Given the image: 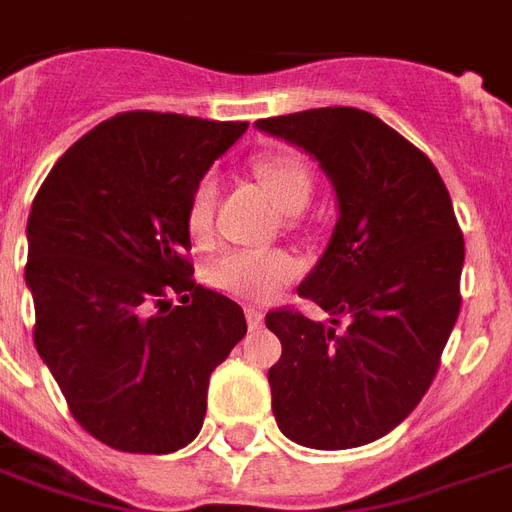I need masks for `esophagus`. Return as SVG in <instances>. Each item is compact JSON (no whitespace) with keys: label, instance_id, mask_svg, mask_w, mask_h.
Returning a JSON list of instances; mask_svg holds the SVG:
<instances>
[{"label":"esophagus","instance_id":"esophagus-1","mask_svg":"<svg viewBox=\"0 0 512 512\" xmlns=\"http://www.w3.org/2000/svg\"><path fill=\"white\" fill-rule=\"evenodd\" d=\"M265 321V313L257 311V308H247V324L249 329H260Z\"/></svg>","mask_w":512,"mask_h":512}]
</instances>
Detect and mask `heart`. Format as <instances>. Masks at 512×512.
<instances>
[{
	"mask_svg": "<svg viewBox=\"0 0 512 512\" xmlns=\"http://www.w3.org/2000/svg\"><path fill=\"white\" fill-rule=\"evenodd\" d=\"M255 175L281 212L295 215L311 201L313 177L295 156H265L255 162ZM215 209V180L201 177L188 201V228L193 236H207ZM297 260L281 249H231L215 257L207 268L209 284L239 300H271L287 281L295 279Z\"/></svg>",
	"mask_w": 512,
	"mask_h": 512,
	"instance_id": "b5f03b06",
	"label": "heart"
}]
</instances>
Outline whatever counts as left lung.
<instances>
[{"label": "left lung", "mask_w": 512, "mask_h": 512, "mask_svg": "<svg viewBox=\"0 0 512 512\" xmlns=\"http://www.w3.org/2000/svg\"><path fill=\"white\" fill-rule=\"evenodd\" d=\"M257 130L303 148L337 193L335 231L297 295L332 316H265L279 430L311 449H353L404 422L436 377L460 316L465 241L428 156L361 108H311ZM346 319V329L339 321Z\"/></svg>", "instance_id": "1"}]
</instances>
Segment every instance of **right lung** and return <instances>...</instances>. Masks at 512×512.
Wrapping results in <instances>:
<instances>
[{
	"label": "right lung",
	"mask_w": 512,
	"mask_h": 512,
	"mask_svg": "<svg viewBox=\"0 0 512 512\" xmlns=\"http://www.w3.org/2000/svg\"><path fill=\"white\" fill-rule=\"evenodd\" d=\"M247 127L116 114L60 156L31 204L36 350L74 420L111 449L191 444L209 374L247 335L241 305L196 284L188 260L193 185Z\"/></svg>",
	"instance_id": "add662e5"
}]
</instances>
